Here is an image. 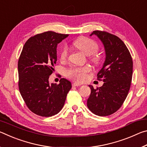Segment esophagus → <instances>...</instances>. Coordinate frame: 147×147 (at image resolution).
<instances>
[{
    "label": "esophagus",
    "instance_id": "obj_1",
    "mask_svg": "<svg viewBox=\"0 0 147 147\" xmlns=\"http://www.w3.org/2000/svg\"><path fill=\"white\" fill-rule=\"evenodd\" d=\"M82 86L81 84H79L77 82H74L73 84V86H74V87H78V86Z\"/></svg>",
    "mask_w": 147,
    "mask_h": 147
}]
</instances>
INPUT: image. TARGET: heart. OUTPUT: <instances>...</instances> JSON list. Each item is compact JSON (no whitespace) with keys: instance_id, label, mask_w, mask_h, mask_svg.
<instances>
[{"instance_id":"obj_1","label":"heart","mask_w":147,"mask_h":147,"mask_svg":"<svg viewBox=\"0 0 147 147\" xmlns=\"http://www.w3.org/2000/svg\"><path fill=\"white\" fill-rule=\"evenodd\" d=\"M74 45L79 49L84 54L88 56H90V60L95 65L100 63L101 58L97 53L99 47L96 41L92 39L86 37H81L74 42ZM68 56V48L66 45L62 47L59 56L62 60H64ZM91 71V68L88 66L76 67L72 66L66 70V75L69 78H72L78 82H84L87 78L88 74Z\"/></svg>"}]
</instances>
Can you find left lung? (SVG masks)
Here are the masks:
<instances>
[{
	"mask_svg": "<svg viewBox=\"0 0 147 147\" xmlns=\"http://www.w3.org/2000/svg\"><path fill=\"white\" fill-rule=\"evenodd\" d=\"M104 46L106 59L97 74L102 87L94 89L89 85L91 94L87 106L92 113L108 116L116 112L123 105L130 90L133 73L131 54L124 42L115 35L105 31L94 30Z\"/></svg>",
	"mask_w": 147,
	"mask_h": 147,
	"instance_id": "8db88e82",
	"label": "left lung"
}]
</instances>
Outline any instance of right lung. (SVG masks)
<instances>
[{"label": "right lung", "mask_w": 147, "mask_h": 147, "mask_svg": "<svg viewBox=\"0 0 147 147\" xmlns=\"http://www.w3.org/2000/svg\"><path fill=\"white\" fill-rule=\"evenodd\" d=\"M68 34L48 31L35 35L24 44L18 61L19 89L32 112L41 117L58 113L72 88L71 82L61 78L49 84L57 61L56 48Z\"/></svg>", "instance_id": "add662e5"}]
</instances>
